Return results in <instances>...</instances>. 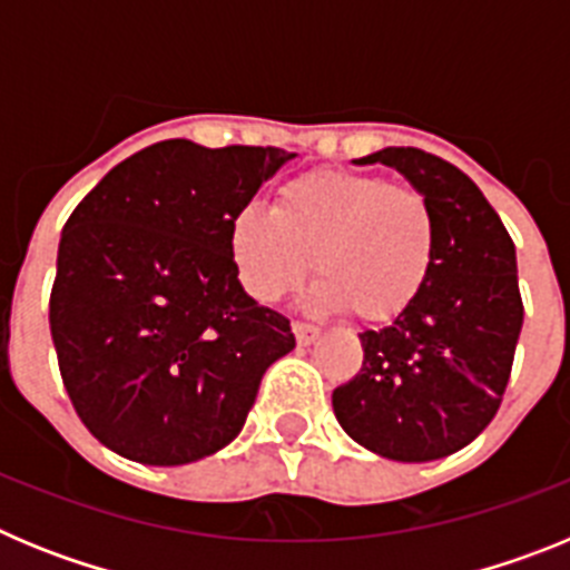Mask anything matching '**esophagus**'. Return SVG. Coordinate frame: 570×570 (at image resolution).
Returning <instances> with one entry per match:
<instances>
[{"mask_svg":"<svg viewBox=\"0 0 570 570\" xmlns=\"http://www.w3.org/2000/svg\"><path fill=\"white\" fill-rule=\"evenodd\" d=\"M291 328H294V336H296V342H299V345H311V342L320 340V328H314V325H305V322H294Z\"/></svg>","mask_w":570,"mask_h":570,"instance_id":"1","label":"esophagus"}]
</instances>
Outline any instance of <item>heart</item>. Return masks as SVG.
<instances>
[{
    "mask_svg": "<svg viewBox=\"0 0 570 570\" xmlns=\"http://www.w3.org/2000/svg\"><path fill=\"white\" fill-rule=\"evenodd\" d=\"M228 250L254 299L299 288L314 256L311 302L387 322L416 299L436 256V214L422 190L360 170H308L276 190L271 210H236Z\"/></svg>",
    "mask_w": 570,
    "mask_h": 570,
    "instance_id": "b5f03b06",
    "label": "heart"
}]
</instances>
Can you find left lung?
<instances>
[{
    "instance_id": "obj_1",
    "label": "left lung",
    "mask_w": 570,
    "mask_h": 570,
    "mask_svg": "<svg viewBox=\"0 0 570 570\" xmlns=\"http://www.w3.org/2000/svg\"><path fill=\"white\" fill-rule=\"evenodd\" d=\"M387 165L428 196L436 256L416 299L360 334V374L334 391L342 431L396 462H431L473 442L493 420L522 331L517 250L482 190L420 148L354 159Z\"/></svg>"
}]
</instances>
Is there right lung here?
Segmentation results:
<instances>
[{"instance_id": "add662e5", "label": "right lung", "mask_w": 570, "mask_h": 570, "mask_svg": "<svg viewBox=\"0 0 570 570\" xmlns=\"http://www.w3.org/2000/svg\"><path fill=\"white\" fill-rule=\"evenodd\" d=\"M294 156L165 139L65 223L50 336L79 420L114 454L188 465L223 451L294 351L291 322L245 294L228 250L236 210Z\"/></svg>"}]
</instances>
